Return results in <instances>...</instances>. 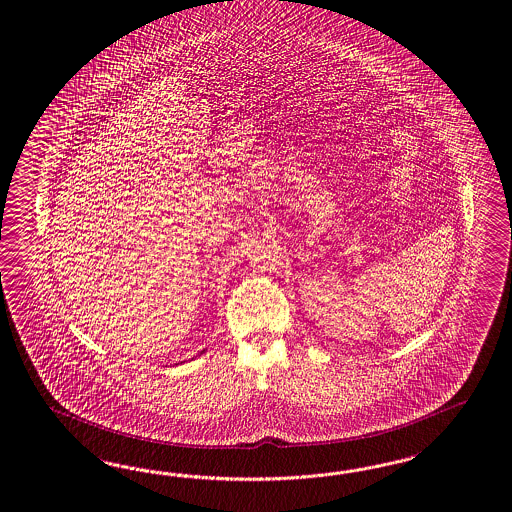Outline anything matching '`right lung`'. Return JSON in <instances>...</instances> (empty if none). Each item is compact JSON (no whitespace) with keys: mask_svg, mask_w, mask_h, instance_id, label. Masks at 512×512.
Instances as JSON below:
<instances>
[{"mask_svg":"<svg viewBox=\"0 0 512 512\" xmlns=\"http://www.w3.org/2000/svg\"><path fill=\"white\" fill-rule=\"evenodd\" d=\"M202 353H204V351H202Z\"/></svg>","mask_w":512,"mask_h":512,"instance_id":"obj_1","label":"right lung"}]
</instances>
